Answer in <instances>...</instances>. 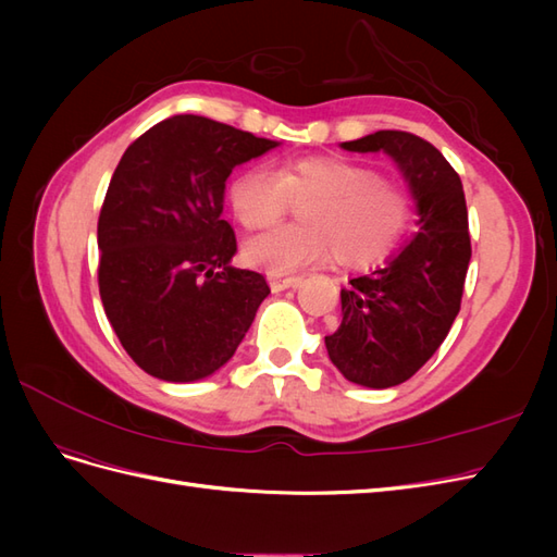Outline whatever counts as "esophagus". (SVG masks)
<instances>
[{
	"label": "esophagus",
	"mask_w": 557,
	"mask_h": 557,
	"mask_svg": "<svg viewBox=\"0 0 557 557\" xmlns=\"http://www.w3.org/2000/svg\"><path fill=\"white\" fill-rule=\"evenodd\" d=\"M299 278L297 276H269V285H272L274 293H281L285 288H293V285H297Z\"/></svg>",
	"instance_id": "obj_1"
}]
</instances>
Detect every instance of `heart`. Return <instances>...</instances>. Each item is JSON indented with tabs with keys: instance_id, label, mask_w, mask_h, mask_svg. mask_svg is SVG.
<instances>
[{
	"instance_id": "b5f03b06",
	"label": "heart",
	"mask_w": 557,
	"mask_h": 557,
	"mask_svg": "<svg viewBox=\"0 0 557 557\" xmlns=\"http://www.w3.org/2000/svg\"><path fill=\"white\" fill-rule=\"evenodd\" d=\"M230 205L246 230L276 225L295 205L301 223L250 239V264L283 276L332 256L350 267L383 260L413 218L407 185L344 158L285 160L278 170L250 166L230 185Z\"/></svg>"
}]
</instances>
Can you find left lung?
Masks as SVG:
<instances>
[{
	"label": "left lung",
	"mask_w": 557,
	"mask_h": 557,
	"mask_svg": "<svg viewBox=\"0 0 557 557\" xmlns=\"http://www.w3.org/2000/svg\"><path fill=\"white\" fill-rule=\"evenodd\" d=\"M356 153L391 156L418 205V234L376 272L342 290V323L325 336L327 356L358 385L409 381L446 339L460 311L471 258L462 181L430 141L381 129L342 144Z\"/></svg>",
	"instance_id": "obj_1"
}]
</instances>
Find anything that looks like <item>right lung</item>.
Returning a JSON list of instances; mask_svg holds the SVG:
<instances>
[{
    "instance_id": "add662e5",
    "label": "right lung",
    "mask_w": 557,
    "mask_h": 557,
    "mask_svg": "<svg viewBox=\"0 0 557 557\" xmlns=\"http://www.w3.org/2000/svg\"><path fill=\"white\" fill-rule=\"evenodd\" d=\"M274 146L185 113L144 132L117 162L97 223V281L113 332L146 374L197 381L239 348L269 285L230 264L225 181Z\"/></svg>"
}]
</instances>
